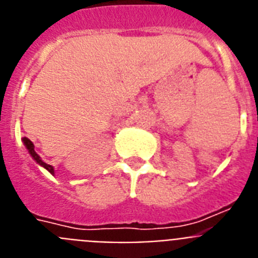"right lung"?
Listing matches in <instances>:
<instances>
[{
  "mask_svg": "<svg viewBox=\"0 0 258 258\" xmlns=\"http://www.w3.org/2000/svg\"><path fill=\"white\" fill-rule=\"evenodd\" d=\"M23 143H24V146H26L27 150H28L29 155H31V156L33 157V159H35L36 163L40 164L41 166H44L45 169H46L49 173H51V174H54V168H52L51 165H49V164L44 163V161L41 160V157L38 156L37 152L35 151V145H33V143H32L31 141H29L28 138H27V137H24V138H23Z\"/></svg>",
  "mask_w": 258,
  "mask_h": 258,
  "instance_id": "obj_1",
  "label": "right lung"
}]
</instances>
